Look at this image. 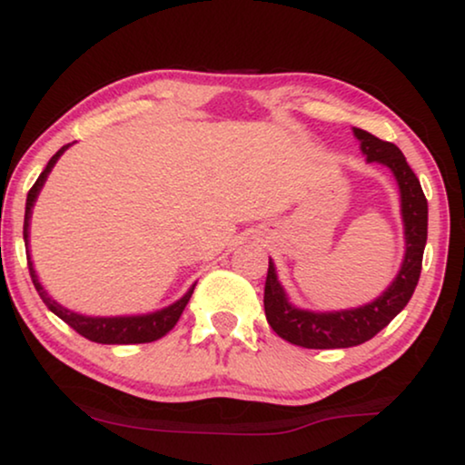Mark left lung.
<instances>
[{
  "label": "left lung",
  "mask_w": 465,
  "mask_h": 465,
  "mask_svg": "<svg viewBox=\"0 0 465 465\" xmlns=\"http://www.w3.org/2000/svg\"><path fill=\"white\" fill-rule=\"evenodd\" d=\"M353 133L360 139L361 152L366 154L368 163L385 164L396 175L400 199H402L406 239L404 262L398 277L377 301L358 309L313 313V311L292 307L282 283L277 282L275 264L269 260V272H266L264 283L266 322L283 341L304 349H345L371 341L409 304L412 292L417 288L419 275H421L423 250L425 241H428V199H425L421 183L412 173L398 145L383 142L368 131L353 129Z\"/></svg>",
  "instance_id": "1"
}]
</instances>
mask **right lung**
Instances as JSON below:
<instances>
[{"instance_id": "obj_1", "label": "right lung", "mask_w": 465, "mask_h": 465, "mask_svg": "<svg viewBox=\"0 0 465 465\" xmlns=\"http://www.w3.org/2000/svg\"><path fill=\"white\" fill-rule=\"evenodd\" d=\"M67 148H69V143L63 145V148L56 152L53 158H50L46 169L42 171L40 177H37L35 183L31 186L29 194H27L23 237H25V245H27V264H29L31 282H34L37 294H40L44 304H46V307L53 311L56 317H61V320L65 322L67 326H72L75 332L82 334L88 341L101 342V345H139V342H152V341L163 339V336L167 334L177 322H180L183 309H186L190 296H193L194 285L180 298V301L173 302L167 309L156 311V313L131 315V317H86V315L74 313V311H67L65 307H61L59 302L53 301V298L46 294V290H44L40 282H37L34 264H31V258H29V218H31V209H34V203L37 199V194H40V190L44 186V182H46L48 173L53 171L56 161H59L61 154Z\"/></svg>"}]
</instances>
